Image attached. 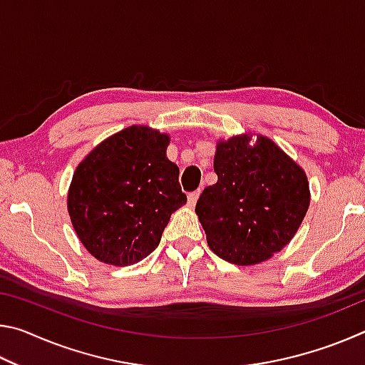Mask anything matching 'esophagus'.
I'll use <instances>...</instances> for the list:
<instances>
[{
	"instance_id": "34e87169",
	"label": "esophagus",
	"mask_w": 365,
	"mask_h": 365,
	"mask_svg": "<svg viewBox=\"0 0 365 365\" xmlns=\"http://www.w3.org/2000/svg\"><path fill=\"white\" fill-rule=\"evenodd\" d=\"M197 197H200V190H196V191H191V193L188 195V206L193 207V206L196 205Z\"/></svg>"
}]
</instances>
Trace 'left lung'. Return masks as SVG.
<instances>
[{
	"label": "left lung",
	"instance_id": "left-lung-1",
	"mask_svg": "<svg viewBox=\"0 0 365 365\" xmlns=\"http://www.w3.org/2000/svg\"><path fill=\"white\" fill-rule=\"evenodd\" d=\"M245 133L219 141L217 183L205 188L196 214L207 245L237 265L267 261L289 243L307 212V177L274 141Z\"/></svg>",
	"mask_w": 365,
	"mask_h": 365
}]
</instances>
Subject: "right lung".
<instances>
[{
    "mask_svg": "<svg viewBox=\"0 0 365 365\" xmlns=\"http://www.w3.org/2000/svg\"><path fill=\"white\" fill-rule=\"evenodd\" d=\"M169 135L132 125L101 141L73 172L67 211L91 256L132 265L158 248L172 212L187 202Z\"/></svg>",
    "mask_w": 365,
    "mask_h": 365,
    "instance_id": "right-lung-1",
    "label": "right lung"
}]
</instances>
